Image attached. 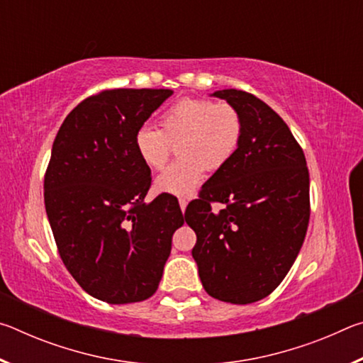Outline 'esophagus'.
Listing matches in <instances>:
<instances>
[{
  "mask_svg": "<svg viewBox=\"0 0 363 363\" xmlns=\"http://www.w3.org/2000/svg\"><path fill=\"white\" fill-rule=\"evenodd\" d=\"M179 206H181V211H182V213L186 211V208H187V200H186V199H179Z\"/></svg>",
  "mask_w": 363,
  "mask_h": 363,
  "instance_id": "obj_1",
  "label": "esophagus"
}]
</instances>
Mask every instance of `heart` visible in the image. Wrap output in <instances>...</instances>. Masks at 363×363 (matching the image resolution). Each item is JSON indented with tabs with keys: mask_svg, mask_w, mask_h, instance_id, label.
I'll use <instances>...</instances> for the list:
<instances>
[{
	"mask_svg": "<svg viewBox=\"0 0 363 363\" xmlns=\"http://www.w3.org/2000/svg\"><path fill=\"white\" fill-rule=\"evenodd\" d=\"M243 138V118L230 104L210 99H182L160 116V130L140 126L134 134L139 158L150 169H162L173 144L181 160L155 179L157 192L190 195L199 186L203 169L214 173L235 155Z\"/></svg>",
	"mask_w": 363,
	"mask_h": 363,
	"instance_id": "obj_1",
	"label": "heart"
}]
</instances>
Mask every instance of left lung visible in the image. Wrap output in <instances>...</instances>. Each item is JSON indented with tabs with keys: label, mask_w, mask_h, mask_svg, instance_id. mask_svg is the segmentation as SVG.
<instances>
[{
	"label": "left lung",
	"mask_w": 363,
	"mask_h": 363,
	"mask_svg": "<svg viewBox=\"0 0 363 363\" xmlns=\"http://www.w3.org/2000/svg\"><path fill=\"white\" fill-rule=\"evenodd\" d=\"M213 96L240 112L243 138L184 216L196 233L192 256L206 293L250 304L281 284L303 247L311 216L309 169L290 128L266 102L237 89ZM213 203L223 210L214 213Z\"/></svg>",
	"instance_id": "1"
}]
</instances>
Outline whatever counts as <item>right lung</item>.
Listing matches in <instances>:
<instances>
[{
    "label": "right lung",
    "mask_w": 363,
    "mask_h": 363,
    "mask_svg": "<svg viewBox=\"0 0 363 363\" xmlns=\"http://www.w3.org/2000/svg\"><path fill=\"white\" fill-rule=\"evenodd\" d=\"M171 89H106L67 115L45 174V206L60 259L86 293L108 304L157 291L184 224L176 196L144 199L152 176L134 134Z\"/></svg>",
    "instance_id": "right-lung-1"
}]
</instances>
